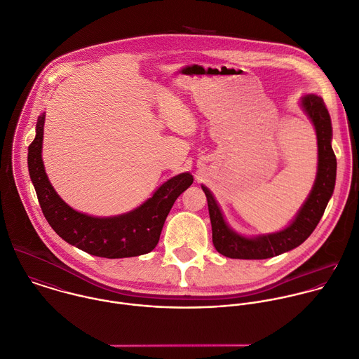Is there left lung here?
Wrapping results in <instances>:
<instances>
[{
  "mask_svg": "<svg viewBox=\"0 0 359 359\" xmlns=\"http://www.w3.org/2000/svg\"><path fill=\"white\" fill-rule=\"evenodd\" d=\"M301 107L312 121L318 137V173L313 187L288 226L278 232L245 236L233 231L221 211L211 190L201 184L205 193L212 226V243L218 253L231 259L263 260L302 245L322 219L336 186L337 159L332 148L333 128L323 99L315 93L301 97Z\"/></svg>",
  "mask_w": 359,
  "mask_h": 359,
  "instance_id": "1",
  "label": "left lung"
}]
</instances>
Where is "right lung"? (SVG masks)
<instances>
[{
  "label": "right lung",
  "mask_w": 359,
  "mask_h": 359,
  "mask_svg": "<svg viewBox=\"0 0 359 359\" xmlns=\"http://www.w3.org/2000/svg\"><path fill=\"white\" fill-rule=\"evenodd\" d=\"M44 116L36 124V137L27 149V168L40 208L67 243L97 257L123 259L149 253L159 242L165 219L176 198L193 183L189 172L161 184L140 207L114 217H92L69 207L51 186L41 159Z\"/></svg>",
  "instance_id": "1"
}]
</instances>
